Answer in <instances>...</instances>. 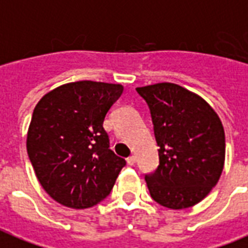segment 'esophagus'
Segmentation results:
<instances>
[{
	"mask_svg": "<svg viewBox=\"0 0 248 248\" xmlns=\"http://www.w3.org/2000/svg\"><path fill=\"white\" fill-rule=\"evenodd\" d=\"M126 162H128V165H135V162H136V157L135 156H129L126 158Z\"/></svg>",
	"mask_w": 248,
	"mask_h": 248,
	"instance_id": "esophagus-1",
	"label": "esophagus"
}]
</instances>
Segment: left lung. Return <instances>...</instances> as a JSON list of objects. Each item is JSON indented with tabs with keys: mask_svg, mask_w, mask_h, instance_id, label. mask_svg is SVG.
I'll use <instances>...</instances> for the list:
<instances>
[{
	"mask_svg": "<svg viewBox=\"0 0 248 248\" xmlns=\"http://www.w3.org/2000/svg\"><path fill=\"white\" fill-rule=\"evenodd\" d=\"M151 109L160 157L146 174L151 197L173 210L197 205L219 180L225 165V131L201 96L174 83L137 87Z\"/></svg>",
	"mask_w": 248,
	"mask_h": 248,
	"instance_id": "left-lung-1",
	"label": "left lung"
}]
</instances>
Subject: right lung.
<instances>
[{
    "instance_id": "1",
    "label": "right lung",
    "mask_w": 248,
    "mask_h": 248,
    "mask_svg": "<svg viewBox=\"0 0 248 248\" xmlns=\"http://www.w3.org/2000/svg\"><path fill=\"white\" fill-rule=\"evenodd\" d=\"M124 87L112 83H67L38 102L26 148L38 181L52 200L87 209L111 193L125 160L109 149L103 122Z\"/></svg>"
}]
</instances>
